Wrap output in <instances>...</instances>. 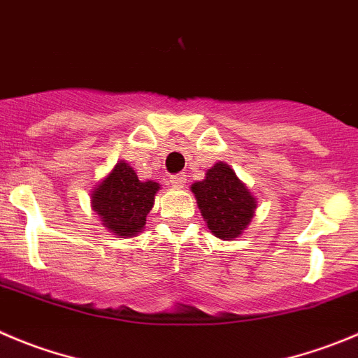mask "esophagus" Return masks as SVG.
Wrapping results in <instances>:
<instances>
[{"label": "esophagus", "instance_id": "esophagus-1", "mask_svg": "<svg viewBox=\"0 0 358 358\" xmlns=\"http://www.w3.org/2000/svg\"><path fill=\"white\" fill-rule=\"evenodd\" d=\"M170 182H172L173 188H185L186 185V173H176V176L170 177Z\"/></svg>", "mask_w": 358, "mask_h": 358}]
</instances>
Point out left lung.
I'll return each instance as SVG.
<instances>
[{
	"label": "left lung",
	"mask_w": 358,
	"mask_h": 358,
	"mask_svg": "<svg viewBox=\"0 0 358 358\" xmlns=\"http://www.w3.org/2000/svg\"><path fill=\"white\" fill-rule=\"evenodd\" d=\"M192 192L207 228L217 239H237L253 220L257 199L227 163L210 166L203 181L192 185Z\"/></svg>",
	"instance_id": "8db88e82"
}]
</instances>
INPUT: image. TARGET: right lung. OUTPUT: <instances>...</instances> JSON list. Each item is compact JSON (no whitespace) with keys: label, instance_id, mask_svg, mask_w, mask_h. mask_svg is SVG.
I'll return each mask as SVG.
<instances>
[{"label":"right lung","instance_id":"right-lung-1","mask_svg":"<svg viewBox=\"0 0 358 358\" xmlns=\"http://www.w3.org/2000/svg\"><path fill=\"white\" fill-rule=\"evenodd\" d=\"M158 189V182L138 181L128 163L117 162L91 193V207L114 236L122 239L135 237L144 230L145 217L155 206Z\"/></svg>","mask_w":358,"mask_h":358}]
</instances>
